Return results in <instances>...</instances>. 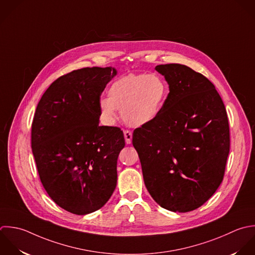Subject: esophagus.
I'll list each match as a JSON object with an SVG mask.
<instances>
[{"label":"esophagus","mask_w":255,"mask_h":255,"mask_svg":"<svg viewBox=\"0 0 255 255\" xmlns=\"http://www.w3.org/2000/svg\"><path fill=\"white\" fill-rule=\"evenodd\" d=\"M124 137L126 144H131L132 142V132L129 130H124Z\"/></svg>","instance_id":"obj_1"}]
</instances>
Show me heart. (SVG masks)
<instances>
[{"label":"heart","mask_w":255,"mask_h":255,"mask_svg":"<svg viewBox=\"0 0 255 255\" xmlns=\"http://www.w3.org/2000/svg\"><path fill=\"white\" fill-rule=\"evenodd\" d=\"M168 84L158 74H128L111 83L108 98L99 100L103 119L113 123L117 110L132 127H141L154 121L160 114L168 95Z\"/></svg>","instance_id":"heart-1"}]
</instances>
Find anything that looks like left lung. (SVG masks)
<instances>
[{
	"label": "left lung",
	"instance_id": "8db88e82",
	"mask_svg": "<svg viewBox=\"0 0 255 255\" xmlns=\"http://www.w3.org/2000/svg\"><path fill=\"white\" fill-rule=\"evenodd\" d=\"M155 69L170 92L158 117L134 130L132 143L154 201L187 213L203 206L223 182L230 153L228 114L203 74L179 63Z\"/></svg>",
	"mask_w": 255,
	"mask_h": 255
}]
</instances>
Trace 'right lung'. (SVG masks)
I'll return each instance as SVG.
<instances>
[{
    "mask_svg": "<svg viewBox=\"0 0 255 255\" xmlns=\"http://www.w3.org/2000/svg\"><path fill=\"white\" fill-rule=\"evenodd\" d=\"M117 74L114 67H85L53 81L31 124V150L50 199L78 216L101 209L117 184V159L125 146L118 127L100 126L99 100Z\"/></svg>",
    "mask_w": 255,
    "mask_h": 255,
    "instance_id": "obj_1",
    "label": "right lung"
}]
</instances>
